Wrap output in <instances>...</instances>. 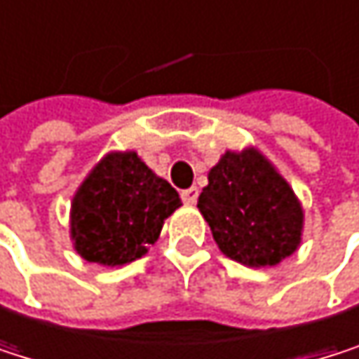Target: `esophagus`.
Here are the masks:
<instances>
[{
  "label": "esophagus",
  "mask_w": 359,
  "mask_h": 359,
  "mask_svg": "<svg viewBox=\"0 0 359 359\" xmlns=\"http://www.w3.org/2000/svg\"><path fill=\"white\" fill-rule=\"evenodd\" d=\"M198 196H200L198 187H189V189H185V191L181 194L183 202H185V204H189V206H194V204L198 202Z\"/></svg>",
  "instance_id": "esophagus-1"
}]
</instances>
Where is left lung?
Listing matches in <instances>:
<instances>
[{
	"label": "left lung",
	"instance_id": "1",
	"mask_svg": "<svg viewBox=\"0 0 359 359\" xmlns=\"http://www.w3.org/2000/svg\"><path fill=\"white\" fill-rule=\"evenodd\" d=\"M198 208L221 252L246 267H273L301 246L303 206L255 147L227 151L219 159Z\"/></svg>",
	"mask_w": 359,
	"mask_h": 359
}]
</instances>
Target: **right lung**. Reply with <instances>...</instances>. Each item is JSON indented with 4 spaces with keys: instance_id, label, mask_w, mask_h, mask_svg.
I'll list each match as a JSON object with an SVG mask.
<instances>
[{
    "instance_id": "right-lung-1",
    "label": "right lung",
    "mask_w": 359,
    "mask_h": 359,
    "mask_svg": "<svg viewBox=\"0 0 359 359\" xmlns=\"http://www.w3.org/2000/svg\"><path fill=\"white\" fill-rule=\"evenodd\" d=\"M178 206L176 189L136 151H111L73 196V248L88 263L104 267L132 263L157 242L163 221Z\"/></svg>"
}]
</instances>
